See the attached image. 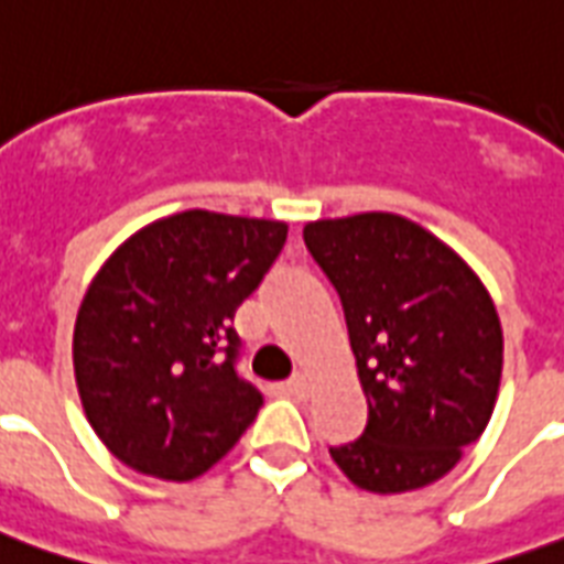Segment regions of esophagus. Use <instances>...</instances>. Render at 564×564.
I'll return each instance as SVG.
<instances>
[{
	"label": "esophagus",
	"mask_w": 564,
	"mask_h": 564,
	"mask_svg": "<svg viewBox=\"0 0 564 564\" xmlns=\"http://www.w3.org/2000/svg\"><path fill=\"white\" fill-rule=\"evenodd\" d=\"M286 389H290V392L295 394V398H307V394H310L307 375H304V371H295V375L290 377V383H286Z\"/></svg>",
	"instance_id": "34e87169"
}]
</instances>
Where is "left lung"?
<instances>
[{"instance_id":"obj_1","label":"left lung","mask_w":564,"mask_h":564,"mask_svg":"<svg viewBox=\"0 0 564 564\" xmlns=\"http://www.w3.org/2000/svg\"><path fill=\"white\" fill-rule=\"evenodd\" d=\"M304 242L339 292L369 401L362 436L330 456L375 495L424 489L480 438L498 401L495 301L454 248L398 213L307 221Z\"/></svg>"}]
</instances>
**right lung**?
I'll return each instance as SVG.
<instances>
[{
    "mask_svg": "<svg viewBox=\"0 0 564 564\" xmlns=\"http://www.w3.org/2000/svg\"><path fill=\"white\" fill-rule=\"evenodd\" d=\"M286 242V221L184 210L105 260L73 334L84 415L119 463L187 482L237 445L263 394L237 375L234 313Z\"/></svg>",
    "mask_w": 564,
    "mask_h": 564,
    "instance_id": "right-lung-1",
    "label": "right lung"
}]
</instances>
